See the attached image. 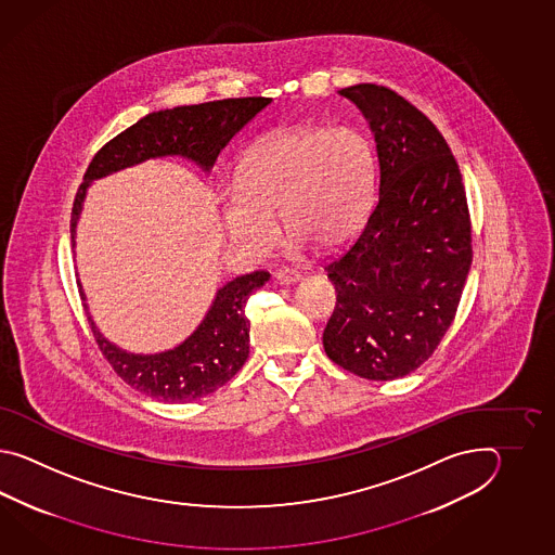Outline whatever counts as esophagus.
Returning a JSON list of instances; mask_svg holds the SVG:
<instances>
[{"label": "esophagus", "mask_w": 555, "mask_h": 555, "mask_svg": "<svg viewBox=\"0 0 555 555\" xmlns=\"http://www.w3.org/2000/svg\"><path fill=\"white\" fill-rule=\"evenodd\" d=\"M301 280V275L299 272H295V270H280V272H275V282L280 283V285H292V283H297Z\"/></svg>", "instance_id": "esophagus-1"}]
</instances>
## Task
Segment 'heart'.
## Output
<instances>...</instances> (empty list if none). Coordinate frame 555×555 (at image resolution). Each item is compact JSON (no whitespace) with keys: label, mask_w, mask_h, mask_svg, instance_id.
<instances>
[{"label":"heart","mask_w":555,"mask_h":555,"mask_svg":"<svg viewBox=\"0 0 555 555\" xmlns=\"http://www.w3.org/2000/svg\"><path fill=\"white\" fill-rule=\"evenodd\" d=\"M375 154L353 127L278 130L258 142L222 192L225 236L249 256L275 246L278 222L292 246H345L371 208Z\"/></svg>","instance_id":"heart-1"}]
</instances>
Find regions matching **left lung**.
<instances>
[{
	"mask_svg": "<svg viewBox=\"0 0 555 555\" xmlns=\"http://www.w3.org/2000/svg\"><path fill=\"white\" fill-rule=\"evenodd\" d=\"M377 142L378 201L327 278L337 304L323 331L333 363L369 380L413 373L437 349L470 272V214L444 137L401 94L339 91Z\"/></svg>",
	"mask_w": 555,
	"mask_h": 555,
	"instance_id": "left-lung-1",
	"label": "left lung"
}]
</instances>
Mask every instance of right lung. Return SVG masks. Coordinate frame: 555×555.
<instances>
[{"mask_svg":"<svg viewBox=\"0 0 555 555\" xmlns=\"http://www.w3.org/2000/svg\"><path fill=\"white\" fill-rule=\"evenodd\" d=\"M270 103L272 99L268 96H246L154 111L106 142L94 154L73 204V248L87 190L94 180L166 156H182L201 166L204 172H210L228 142ZM268 280L270 273L254 272L224 283L214 295L201 325L177 347L160 353H130L108 341L96 327L89 304H85L87 295L79 280L77 285L99 349L118 377L156 401L192 402L220 389L246 363L249 354L246 304L249 295Z\"/></svg>","mask_w":555,"mask_h":555,"instance_id":"obj_1","label":"right lung"}]
</instances>
